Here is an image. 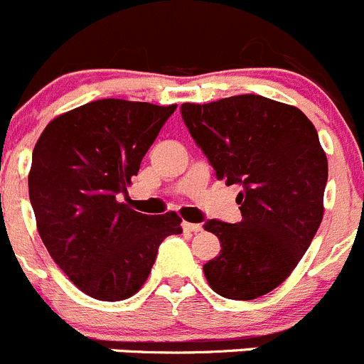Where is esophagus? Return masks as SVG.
I'll use <instances>...</instances> for the list:
<instances>
[{"label":"esophagus","instance_id":"obj_1","mask_svg":"<svg viewBox=\"0 0 364 364\" xmlns=\"http://www.w3.org/2000/svg\"><path fill=\"white\" fill-rule=\"evenodd\" d=\"M183 230H185V232L198 233V232H201V224H196V223H183Z\"/></svg>","mask_w":364,"mask_h":364}]
</instances>
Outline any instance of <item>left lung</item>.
Instances as JSON below:
<instances>
[{
	"mask_svg": "<svg viewBox=\"0 0 364 364\" xmlns=\"http://www.w3.org/2000/svg\"><path fill=\"white\" fill-rule=\"evenodd\" d=\"M181 117L215 178L240 186V223H205L220 240L205 277L220 296L255 300L289 277L323 219L328 165L318 132L298 107L260 95L183 104Z\"/></svg>",
	"mask_w": 364,
	"mask_h": 364,
	"instance_id": "left-lung-1",
	"label": "left lung"
}]
</instances>
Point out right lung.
<instances>
[{
	"label": "right lung",
	"instance_id": "obj_1",
	"mask_svg": "<svg viewBox=\"0 0 364 364\" xmlns=\"http://www.w3.org/2000/svg\"><path fill=\"white\" fill-rule=\"evenodd\" d=\"M178 105L104 98L50 122L28 193L53 262L95 300L120 301L147 280L159 244L183 232L174 212L145 215L120 199Z\"/></svg>",
	"mask_w": 364,
	"mask_h": 364
}]
</instances>
